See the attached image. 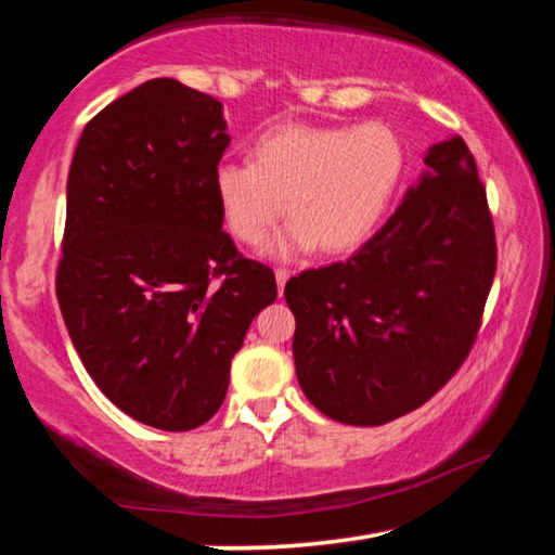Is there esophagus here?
Returning a JSON list of instances; mask_svg holds the SVG:
<instances>
[{
  "label": "esophagus",
  "instance_id": "34e87169",
  "mask_svg": "<svg viewBox=\"0 0 555 555\" xmlns=\"http://www.w3.org/2000/svg\"><path fill=\"white\" fill-rule=\"evenodd\" d=\"M274 276H276L279 294H284V286H286V281L291 279V271H288V269H276V271H274Z\"/></svg>",
  "mask_w": 555,
  "mask_h": 555
}]
</instances>
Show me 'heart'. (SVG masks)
<instances>
[{"instance_id":"1","label":"heart","mask_w":555,"mask_h":555,"mask_svg":"<svg viewBox=\"0 0 555 555\" xmlns=\"http://www.w3.org/2000/svg\"><path fill=\"white\" fill-rule=\"evenodd\" d=\"M403 164L401 139L382 121H286L251 142L249 164L215 166L212 191L232 237L247 247H259L286 208L291 222L271 244L276 257L304 255L318 244L337 257L377 232Z\"/></svg>"}]
</instances>
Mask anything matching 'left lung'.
<instances>
[{
  "label": "left lung",
  "instance_id": "left-lung-1",
  "mask_svg": "<svg viewBox=\"0 0 555 555\" xmlns=\"http://www.w3.org/2000/svg\"><path fill=\"white\" fill-rule=\"evenodd\" d=\"M424 164L370 242L284 288L300 389L347 426L389 424L426 403L480 331L496 242L475 156L450 137Z\"/></svg>",
  "mask_w": 555,
  "mask_h": 555
}]
</instances>
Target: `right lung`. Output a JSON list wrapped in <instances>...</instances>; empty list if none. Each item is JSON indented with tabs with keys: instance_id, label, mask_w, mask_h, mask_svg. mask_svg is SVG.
Wrapping results in <instances>:
<instances>
[{
	"instance_id": "add662e5",
	"label": "right lung",
	"mask_w": 555,
	"mask_h": 555,
	"mask_svg": "<svg viewBox=\"0 0 555 555\" xmlns=\"http://www.w3.org/2000/svg\"><path fill=\"white\" fill-rule=\"evenodd\" d=\"M228 144L218 100L156 78L98 112L70 164L65 327L100 391L162 430L215 416L249 323L276 300L274 271L222 232L212 171Z\"/></svg>"
}]
</instances>
